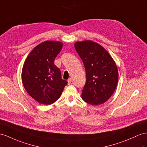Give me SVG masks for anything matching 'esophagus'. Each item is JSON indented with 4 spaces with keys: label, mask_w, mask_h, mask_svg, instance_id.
<instances>
[{
    "label": "esophagus",
    "mask_w": 147,
    "mask_h": 147,
    "mask_svg": "<svg viewBox=\"0 0 147 147\" xmlns=\"http://www.w3.org/2000/svg\"><path fill=\"white\" fill-rule=\"evenodd\" d=\"M67 84H68V85H70L71 84V79L69 78L68 80H67Z\"/></svg>",
    "instance_id": "34e87169"
}]
</instances>
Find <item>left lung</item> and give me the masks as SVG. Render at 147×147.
Returning <instances> with one entry per match:
<instances>
[{
  "mask_svg": "<svg viewBox=\"0 0 147 147\" xmlns=\"http://www.w3.org/2000/svg\"><path fill=\"white\" fill-rule=\"evenodd\" d=\"M74 47L86 73L82 99L92 106L106 102L118 83V69L114 59L103 47L91 40L77 41Z\"/></svg>",
  "mask_w": 147,
  "mask_h": 147,
  "instance_id": "8db88e82",
  "label": "left lung"
}]
</instances>
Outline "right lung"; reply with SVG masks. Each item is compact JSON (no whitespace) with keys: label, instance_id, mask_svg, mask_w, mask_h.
Wrapping results in <instances>:
<instances>
[{"label":"right lung","instance_id":"1","mask_svg":"<svg viewBox=\"0 0 147 147\" xmlns=\"http://www.w3.org/2000/svg\"><path fill=\"white\" fill-rule=\"evenodd\" d=\"M63 43L45 41L30 53L22 67V81L26 91L41 104L54 103L61 96L67 82L54 64Z\"/></svg>","mask_w":147,"mask_h":147}]
</instances>
